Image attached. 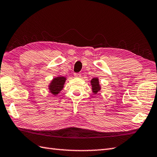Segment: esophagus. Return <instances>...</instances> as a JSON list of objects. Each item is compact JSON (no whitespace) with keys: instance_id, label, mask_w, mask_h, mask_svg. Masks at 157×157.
<instances>
[{"instance_id":"esophagus-1","label":"esophagus","mask_w":157,"mask_h":157,"mask_svg":"<svg viewBox=\"0 0 157 157\" xmlns=\"http://www.w3.org/2000/svg\"><path fill=\"white\" fill-rule=\"evenodd\" d=\"M74 77L76 78H81V74L80 73H74Z\"/></svg>"}]
</instances>
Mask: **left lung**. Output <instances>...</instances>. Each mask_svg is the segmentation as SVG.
I'll list each match as a JSON object with an SVG mask.
<instances>
[{
  "label": "left lung",
  "mask_w": 157,
  "mask_h": 157,
  "mask_svg": "<svg viewBox=\"0 0 157 157\" xmlns=\"http://www.w3.org/2000/svg\"><path fill=\"white\" fill-rule=\"evenodd\" d=\"M90 86L92 92L94 94H97L98 92L101 90V86L99 83V79L98 78H93L90 81Z\"/></svg>",
  "instance_id": "8db88e82"
}]
</instances>
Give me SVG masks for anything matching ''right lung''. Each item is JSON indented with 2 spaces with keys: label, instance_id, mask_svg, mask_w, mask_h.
I'll list each match as a JSON object with an SVG mask.
<instances>
[{
  "label": "right lung",
  "instance_id": "add662e5",
  "mask_svg": "<svg viewBox=\"0 0 157 157\" xmlns=\"http://www.w3.org/2000/svg\"><path fill=\"white\" fill-rule=\"evenodd\" d=\"M66 80V77L61 75L55 77V78L52 79L50 84H48V87L49 92L54 97H56L60 93V91L63 89L64 83H65Z\"/></svg>",
  "mask_w": 157,
  "mask_h": 157
}]
</instances>
